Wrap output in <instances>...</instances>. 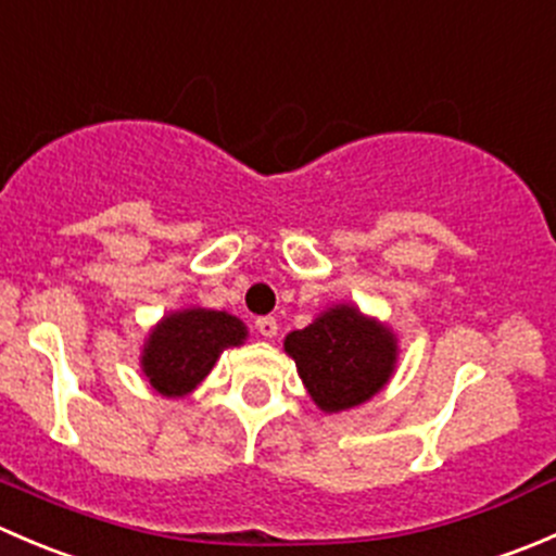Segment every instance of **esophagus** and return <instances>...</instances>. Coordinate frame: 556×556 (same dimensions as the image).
<instances>
[{
  "mask_svg": "<svg viewBox=\"0 0 556 556\" xmlns=\"http://www.w3.org/2000/svg\"><path fill=\"white\" fill-rule=\"evenodd\" d=\"M255 328H257V333L266 336V339H274V336H277V330H279V325H277V319H274V317H257Z\"/></svg>",
  "mask_w": 556,
  "mask_h": 556,
  "instance_id": "obj_1",
  "label": "esophagus"
}]
</instances>
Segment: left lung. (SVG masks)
<instances>
[{"label": "left lung", "mask_w": 556, "mask_h": 556, "mask_svg": "<svg viewBox=\"0 0 556 556\" xmlns=\"http://www.w3.org/2000/svg\"><path fill=\"white\" fill-rule=\"evenodd\" d=\"M285 352L299 366L312 401L323 412H344L368 401L390 379L395 339L355 306H336L309 328L293 330Z\"/></svg>", "instance_id": "8db88e82"}]
</instances>
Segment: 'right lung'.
Returning a JSON list of instances; mask_svg holds the SVG:
<instances>
[{
	"instance_id": "right-lung-1",
	"label": "right lung",
	"mask_w": 556,
	"mask_h": 556,
	"mask_svg": "<svg viewBox=\"0 0 556 556\" xmlns=\"http://www.w3.org/2000/svg\"><path fill=\"white\" fill-rule=\"evenodd\" d=\"M242 319L226 312L185 309L169 314L144 344L142 368L161 395H185L193 390L223 350L242 344Z\"/></svg>"
}]
</instances>
